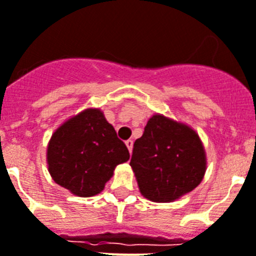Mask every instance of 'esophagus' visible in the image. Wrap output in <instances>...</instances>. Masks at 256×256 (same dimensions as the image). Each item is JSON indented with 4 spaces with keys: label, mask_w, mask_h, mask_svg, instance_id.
<instances>
[{
    "label": "esophagus",
    "mask_w": 256,
    "mask_h": 256,
    "mask_svg": "<svg viewBox=\"0 0 256 256\" xmlns=\"http://www.w3.org/2000/svg\"><path fill=\"white\" fill-rule=\"evenodd\" d=\"M124 143H126V147H128V152H132V139H128V140H126Z\"/></svg>",
    "instance_id": "obj_1"
}]
</instances>
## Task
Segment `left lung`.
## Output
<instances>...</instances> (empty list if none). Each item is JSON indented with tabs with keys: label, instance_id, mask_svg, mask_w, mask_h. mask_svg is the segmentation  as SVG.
Returning a JSON list of instances; mask_svg holds the SVG:
<instances>
[{
	"label": "left lung",
	"instance_id": "8db88e82",
	"mask_svg": "<svg viewBox=\"0 0 256 256\" xmlns=\"http://www.w3.org/2000/svg\"><path fill=\"white\" fill-rule=\"evenodd\" d=\"M130 165L142 195L168 203L200 184L207 158L199 135L190 126L154 114L135 140Z\"/></svg>",
	"mask_w": 256,
	"mask_h": 256
}]
</instances>
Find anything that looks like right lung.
<instances>
[{
	"label": "right lung",
	"mask_w": 256,
	"mask_h": 256,
	"mask_svg": "<svg viewBox=\"0 0 256 256\" xmlns=\"http://www.w3.org/2000/svg\"><path fill=\"white\" fill-rule=\"evenodd\" d=\"M128 158V147L96 108L64 122L53 132L46 150L53 181L83 198L102 192L116 166Z\"/></svg>",
	"instance_id": "add662e5"
}]
</instances>
